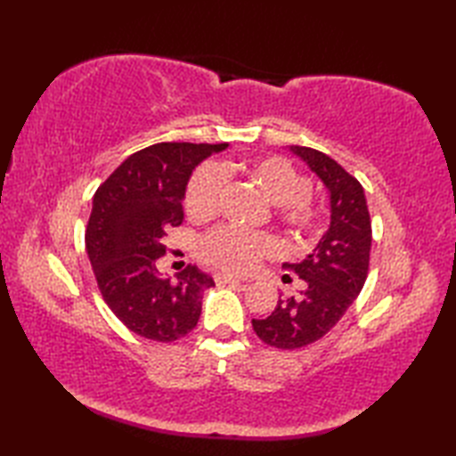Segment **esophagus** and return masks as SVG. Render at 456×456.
Returning a JSON list of instances; mask_svg holds the SVG:
<instances>
[{
    "label": "esophagus",
    "instance_id": "34e87169",
    "mask_svg": "<svg viewBox=\"0 0 456 456\" xmlns=\"http://www.w3.org/2000/svg\"><path fill=\"white\" fill-rule=\"evenodd\" d=\"M216 282H217L219 286H225V284L239 286L240 280H239V278H233V276H229V274H216Z\"/></svg>",
    "mask_w": 456,
    "mask_h": 456
}]
</instances>
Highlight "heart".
<instances>
[{"label": "heart", "instance_id": "b5f03b06", "mask_svg": "<svg viewBox=\"0 0 456 456\" xmlns=\"http://www.w3.org/2000/svg\"><path fill=\"white\" fill-rule=\"evenodd\" d=\"M239 172L247 176L276 203L278 217L296 233H309L317 223V209L307 198L312 183L282 157H263L248 162L206 164L193 174L186 190V211L191 217L206 219L217 211L223 176ZM278 240L263 231H243L237 227H217L201 240L203 258L225 273H248L260 258L273 256Z\"/></svg>", "mask_w": 456, "mask_h": 456}]
</instances>
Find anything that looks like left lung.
<instances>
[{
    "label": "left lung",
    "mask_w": 456,
    "mask_h": 456,
    "mask_svg": "<svg viewBox=\"0 0 456 456\" xmlns=\"http://www.w3.org/2000/svg\"><path fill=\"white\" fill-rule=\"evenodd\" d=\"M329 190L331 223L319 245L302 263H284L304 280L297 296H280L266 319H253L260 341L276 348H299L319 341L361 294L372 247L370 213L364 190L331 157L309 147H289Z\"/></svg>",
    "instance_id": "left-lung-1"
}]
</instances>
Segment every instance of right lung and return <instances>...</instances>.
<instances>
[{
    "mask_svg": "<svg viewBox=\"0 0 456 456\" xmlns=\"http://www.w3.org/2000/svg\"><path fill=\"white\" fill-rule=\"evenodd\" d=\"M227 142H157L131 154L94 196L86 250L103 302L119 322L151 341L172 343L198 325L201 296L216 286L196 265L178 282L162 278V237L183 221L191 170Z\"/></svg>",
    "mask_w": 456,
    "mask_h": 456,
    "instance_id": "1",
    "label": "right lung"
}]
</instances>
